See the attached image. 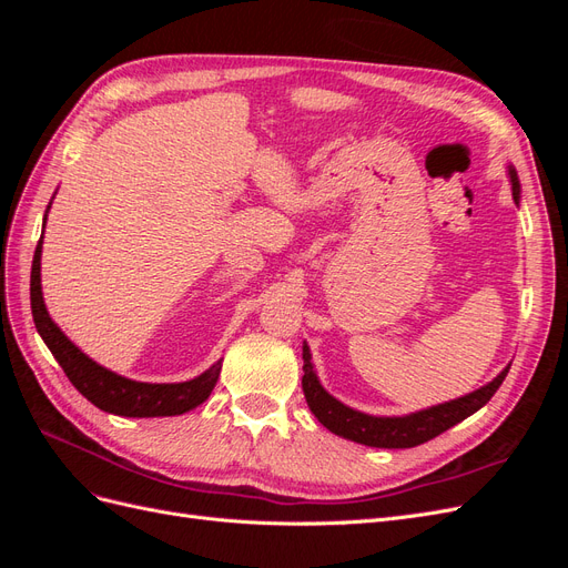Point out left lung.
I'll list each match as a JSON object with an SVG mask.
<instances>
[{
    "instance_id": "1",
    "label": "left lung",
    "mask_w": 568,
    "mask_h": 568,
    "mask_svg": "<svg viewBox=\"0 0 568 568\" xmlns=\"http://www.w3.org/2000/svg\"><path fill=\"white\" fill-rule=\"evenodd\" d=\"M507 175L511 182L514 203L519 205L521 184L514 165H507ZM507 372H509V365L497 374L493 382L467 395H462V398L426 407L419 412H409V415H403V417H376V415H367V412L343 405L320 384L311 348H307V343L303 341V393H305L307 407H311L317 422L329 428L332 434L359 445H369V448H388V450L415 448V445H422L426 440L436 438L438 434L448 432L450 426L467 419L493 398V393L505 382Z\"/></svg>"
}]
</instances>
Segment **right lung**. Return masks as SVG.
I'll list each match as a JSON object with an SVG mask.
<instances>
[{
  "label": "right lung",
  "instance_id": "right-lung-1",
  "mask_svg": "<svg viewBox=\"0 0 568 568\" xmlns=\"http://www.w3.org/2000/svg\"><path fill=\"white\" fill-rule=\"evenodd\" d=\"M51 203L47 205V213ZM47 222V215H44ZM42 239L38 242L36 257H32V272H30V307L32 320H36L38 332L57 363L63 367L65 376L71 384L99 409L111 412L120 417H175L184 412L194 409L203 400H209L211 390L217 384V376L222 369V359L203 374L194 376L189 382L180 384H146V382H132L128 376H120L106 367H101L90 355H84L75 343L68 338L59 324L49 317L44 296H42Z\"/></svg>",
  "mask_w": 568,
  "mask_h": 568
}]
</instances>
